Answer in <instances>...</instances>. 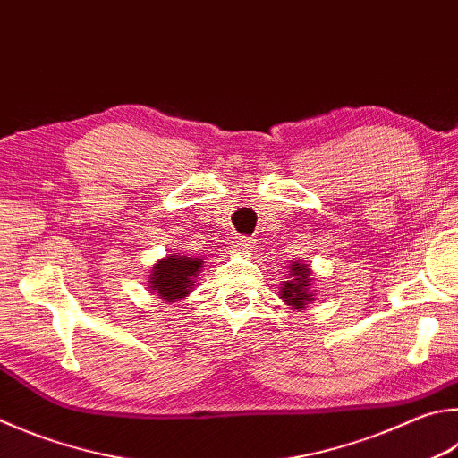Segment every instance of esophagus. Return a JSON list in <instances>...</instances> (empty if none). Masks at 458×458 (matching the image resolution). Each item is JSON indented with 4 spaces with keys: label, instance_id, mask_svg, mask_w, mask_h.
<instances>
[{
    "label": "esophagus",
    "instance_id": "obj_1",
    "mask_svg": "<svg viewBox=\"0 0 458 458\" xmlns=\"http://www.w3.org/2000/svg\"><path fill=\"white\" fill-rule=\"evenodd\" d=\"M252 244H254L252 238H248V236H240V238L234 240V248H236V250H250Z\"/></svg>",
    "mask_w": 458,
    "mask_h": 458
}]
</instances>
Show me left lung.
<instances>
[{"mask_svg":"<svg viewBox=\"0 0 458 458\" xmlns=\"http://www.w3.org/2000/svg\"><path fill=\"white\" fill-rule=\"evenodd\" d=\"M310 286V266L301 260L290 262L288 280L280 284V298L288 306H293V309H304L306 304H310L314 301Z\"/></svg>","mask_w":458,"mask_h":458,"instance_id":"1","label":"left lung"}]
</instances>
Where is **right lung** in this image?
Here are the masks:
<instances>
[{"label":"right lung","instance_id":"obj_1","mask_svg":"<svg viewBox=\"0 0 458 458\" xmlns=\"http://www.w3.org/2000/svg\"><path fill=\"white\" fill-rule=\"evenodd\" d=\"M204 258L194 256H180L172 254L165 256L154 264L152 274H149V290L162 298L164 302H178L186 294L192 293L194 282L202 270Z\"/></svg>","mask_w":458,"mask_h":458}]
</instances>
